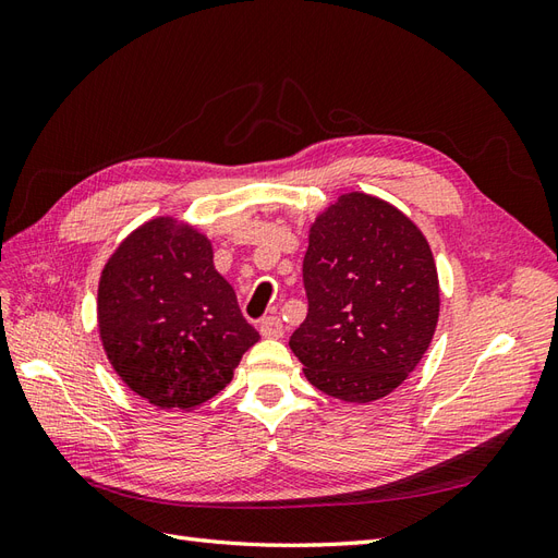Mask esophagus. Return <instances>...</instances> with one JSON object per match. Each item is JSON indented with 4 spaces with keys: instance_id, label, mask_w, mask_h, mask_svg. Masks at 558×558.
<instances>
[{
    "instance_id": "1",
    "label": "esophagus",
    "mask_w": 558,
    "mask_h": 558,
    "mask_svg": "<svg viewBox=\"0 0 558 558\" xmlns=\"http://www.w3.org/2000/svg\"><path fill=\"white\" fill-rule=\"evenodd\" d=\"M258 330H260L263 337H267V340H279V337L283 335V324H281L279 316H265L260 320Z\"/></svg>"
}]
</instances>
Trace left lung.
Instances as JSON below:
<instances>
[{"mask_svg":"<svg viewBox=\"0 0 558 558\" xmlns=\"http://www.w3.org/2000/svg\"><path fill=\"white\" fill-rule=\"evenodd\" d=\"M307 318L291 335L305 377L330 398L388 396L424 359L440 281L424 232L386 199L344 193L310 226Z\"/></svg>","mask_w":558,"mask_h":558,"instance_id":"8db88e82","label":"left lung"}]
</instances>
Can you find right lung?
Here are the masks:
<instances>
[{"label": "right lung", "mask_w": 558, "mask_h": 558, "mask_svg": "<svg viewBox=\"0 0 558 558\" xmlns=\"http://www.w3.org/2000/svg\"><path fill=\"white\" fill-rule=\"evenodd\" d=\"M97 328L123 384L160 410L191 412L230 384L260 340L207 234L150 218L118 244L97 289Z\"/></svg>", "instance_id": "obj_1"}]
</instances>
